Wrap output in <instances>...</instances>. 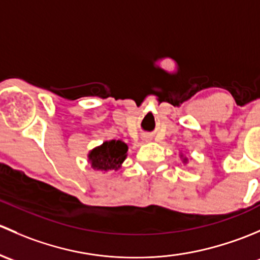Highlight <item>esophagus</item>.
<instances>
[{
    "instance_id": "obj_1",
    "label": "esophagus",
    "mask_w": 260,
    "mask_h": 260,
    "mask_svg": "<svg viewBox=\"0 0 260 260\" xmlns=\"http://www.w3.org/2000/svg\"><path fill=\"white\" fill-rule=\"evenodd\" d=\"M144 141H148V139H144Z\"/></svg>"
}]
</instances>
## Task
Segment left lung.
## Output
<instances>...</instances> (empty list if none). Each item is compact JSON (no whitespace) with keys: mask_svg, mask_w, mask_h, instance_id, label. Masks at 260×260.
<instances>
[{"mask_svg":"<svg viewBox=\"0 0 260 260\" xmlns=\"http://www.w3.org/2000/svg\"><path fill=\"white\" fill-rule=\"evenodd\" d=\"M181 157H183V155H181ZM183 161H184V162H186V161H188V157H184V159H183Z\"/></svg>","mask_w":260,"mask_h":260,"instance_id":"obj_1","label":"left lung"}]
</instances>
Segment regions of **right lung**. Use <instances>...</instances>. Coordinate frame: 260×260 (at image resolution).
<instances>
[{
	"instance_id": "add662e5",
	"label": "right lung",
	"mask_w": 260,
	"mask_h": 260,
	"mask_svg": "<svg viewBox=\"0 0 260 260\" xmlns=\"http://www.w3.org/2000/svg\"><path fill=\"white\" fill-rule=\"evenodd\" d=\"M127 156V145L121 140H109L93 148L87 155L93 170H119Z\"/></svg>"
}]
</instances>
